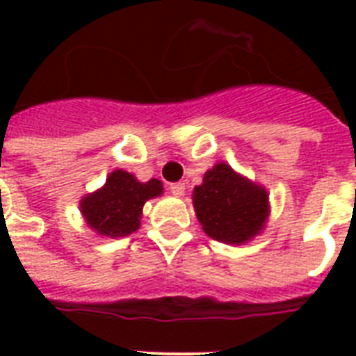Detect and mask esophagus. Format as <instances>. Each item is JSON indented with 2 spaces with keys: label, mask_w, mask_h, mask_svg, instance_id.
<instances>
[{
  "label": "esophagus",
  "mask_w": 356,
  "mask_h": 356,
  "mask_svg": "<svg viewBox=\"0 0 356 356\" xmlns=\"http://www.w3.org/2000/svg\"><path fill=\"white\" fill-rule=\"evenodd\" d=\"M170 192H172L175 197H183V195H184V183H172V184H170Z\"/></svg>",
  "instance_id": "34e87169"
}]
</instances>
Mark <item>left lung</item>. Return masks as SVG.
<instances>
[{
  "label": "left lung",
  "instance_id": "left-lung-1",
  "mask_svg": "<svg viewBox=\"0 0 356 356\" xmlns=\"http://www.w3.org/2000/svg\"><path fill=\"white\" fill-rule=\"evenodd\" d=\"M192 203L205 234L229 245L251 242L270 218L268 190L234 172L227 162L207 170L203 183L192 192Z\"/></svg>",
  "mask_w": 356,
  "mask_h": 356
}]
</instances>
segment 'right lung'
Returning <instances> with one entry per match:
<instances>
[{"mask_svg": "<svg viewBox=\"0 0 356 356\" xmlns=\"http://www.w3.org/2000/svg\"><path fill=\"white\" fill-rule=\"evenodd\" d=\"M164 186L159 179L140 183L133 173L114 170L96 192L83 195L81 214L88 227L99 236L122 238L140 229L142 209L149 200L162 195Z\"/></svg>", "mask_w": 356, "mask_h": 356, "instance_id": "obj_1", "label": "right lung"}]
</instances>
